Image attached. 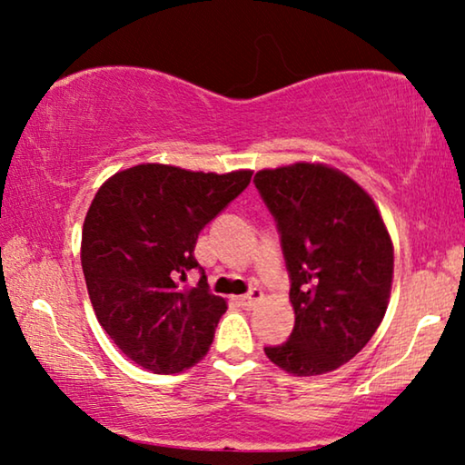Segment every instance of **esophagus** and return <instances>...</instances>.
<instances>
[{
    "instance_id": "1",
    "label": "esophagus",
    "mask_w": 465,
    "mask_h": 465,
    "mask_svg": "<svg viewBox=\"0 0 465 465\" xmlns=\"http://www.w3.org/2000/svg\"><path fill=\"white\" fill-rule=\"evenodd\" d=\"M260 301H262V290H258V288H252L250 292H247V294L239 296L241 307H245V309L256 307V304H258Z\"/></svg>"
}]
</instances>
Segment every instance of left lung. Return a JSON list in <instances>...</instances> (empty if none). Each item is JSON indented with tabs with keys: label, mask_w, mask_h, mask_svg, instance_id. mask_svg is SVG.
<instances>
[{
	"label": "left lung",
	"mask_w": 465,
	"mask_h": 465,
	"mask_svg": "<svg viewBox=\"0 0 465 465\" xmlns=\"http://www.w3.org/2000/svg\"><path fill=\"white\" fill-rule=\"evenodd\" d=\"M253 183L277 222L290 272L294 330L264 347L294 377L326 374L355 358L390 304L393 245L372 196L322 163L262 169Z\"/></svg>",
	"instance_id": "1"
}]
</instances>
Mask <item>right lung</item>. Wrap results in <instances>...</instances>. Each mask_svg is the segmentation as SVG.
<instances>
[{"label":"right lung","mask_w":465,"mask_h":465,"mask_svg":"<svg viewBox=\"0 0 465 465\" xmlns=\"http://www.w3.org/2000/svg\"><path fill=\"white\" fill-rule=\"evenodd\" d=\"M253 171L203 173L143 163L97 190L82 228V271L101 328L120 351L156 374L205 358L226 301L201 275L182 288L199 232L243 193Z\"/></svg>","instance_id":"add662e5"}]
</instances>
